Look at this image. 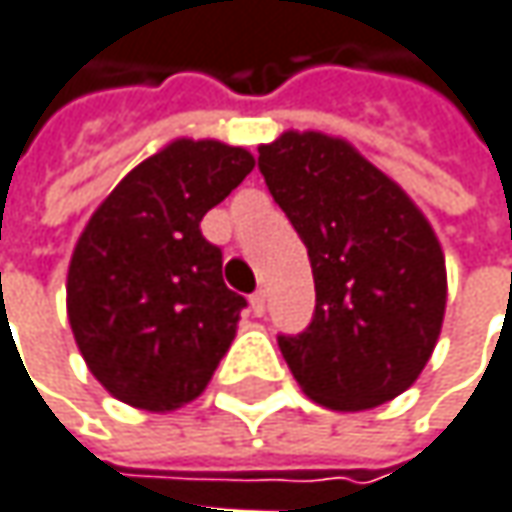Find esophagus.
I'll use <instances>...</instances> for the list:
<instances>
[{"mask_svg": "<svg viewBox=\"0 0 512 512\" xmlns=\"http://www.w3.org/2000/svg\"><path fill=\"white\" fill-rule=\"evenodd\" d=\"M249 304H252V313H255V316H263V313H266V293H263V290L255 293V296L249 299Z\"/></svg>", "mask_w": 512, "mask_h": 512, "instance_id": "obj_1", "label": "esophagus"}]
</instances>
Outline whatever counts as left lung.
I'll list each match as a JSON object with an SVG mask.
<instances>
[{
	"label": "left lung",
	"mask_w": 512,
	"mask_h": 512,
	"mask_svg": "<svg viewBox=\"0 0 512 512\" xmlns=\"http://www.w3.org/2000/svg\"><path fill=\"white\" fill-rule=\"evenodd\" d=\"M257 152L269 193L307 246L316 287L307 331L278 337L293 378L340 413L393 401L440 340L448 275L434 225L343 137L290 128Z\"/></svg>",
	"instance_id": "obj_1"
}]
</instances>
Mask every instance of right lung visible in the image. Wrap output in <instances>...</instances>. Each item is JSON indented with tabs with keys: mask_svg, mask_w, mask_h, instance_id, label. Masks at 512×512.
Returning a JSON list of instances; mask_svg holds the SVG:
<instances>
[{
	"mask_svg": "<svg viewBox=\"0 0 512 512\" xmlns=\"http://www.w3.org/2000/svg\"><path fill=\"white\" fill-rule=\"evenodd\" d=\"M255 155L222 140L175 137L93 210L67 269V319L108 393L169 413L205 393L237 337L246 299L222 281V252L199 222Z\"/></svg>",
	"mask_w": 512,
	"mask_h": 512,
	"instance_id": "1",
	"label": "right lung"
}]
</instances>
